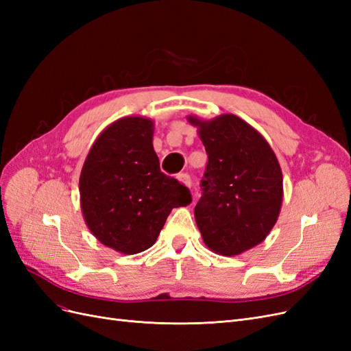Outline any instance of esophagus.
Returning <instances> with one entry per match:
<instances>
[{"mask_svg": "<svg viewBox=\"0 0 351 351\" xmlns=\"http://www.w3.org/2000/svg\"><path fill=\"white\" fill-rule=\"evenodd\" d=\"M178 182L183 183L186 187H190L192 186V180H190V176L189 174H178Z\"/></svg>", "mask_w": 351, "mask_h": 351, "instance_id": "obj_1", "label": "esophagus"}]
</instances>
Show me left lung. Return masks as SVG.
I'll list each match as a JSON object with an SVG mask.
<instances>
[{"label": "left lung", "mask_w": 351, "mask_h": 351, "mask_svg": "<svg viewBox=\"0 0 351 351\" xmlns=\"http://www.w3.org/2000/svg\"><path fill=\"white\" fill-rule=\"evenodd\" d=\"M208 154L195 219L204 243L236 256L262 243L278 219L282 173L265 137L234 114L189 115Z\"/></svg>", "instance_id": "8db88e82"}]
</instances>
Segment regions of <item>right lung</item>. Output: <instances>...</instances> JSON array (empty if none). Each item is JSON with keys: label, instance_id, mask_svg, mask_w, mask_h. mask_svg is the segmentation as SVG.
Listing matches in <instances>:
<instances>
[{"label": "right lung", "instance_id": "obj_1", "mask_svg": "<svg viewBox=\"0 0 351 351\" xmlns=\"http://www.w3.org/2000/svg\"><path fill=\"white\" fill-rule=\"evenodd\" d=\"M152 137L151 119L123 117L97 137L80 173L84 222L123 254L154 246L171 209L192 202L186 186L161 173Z\"/></svg>", "mask_w": 351, "mask_h": 351}]
</instances>
